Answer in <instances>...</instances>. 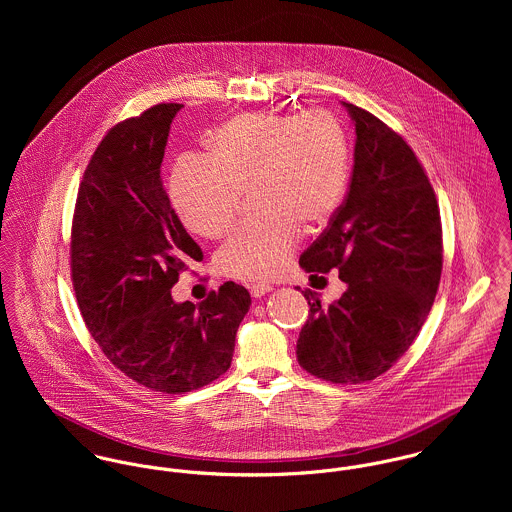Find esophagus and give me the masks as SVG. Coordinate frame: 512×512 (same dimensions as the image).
<instances>
[{
  "instance_id": "esophagus-1",
  "label": "esophagus",
  "mask_w": 512,
  "mask_h": 512,
  "mask_svg": "<svg viewBox=\"0 0 512 512\" xmlns=\"http://www.w3.org/2000/svg\"><path fill=\"white\" fill-rule=\"evenodd\" d=\"M272 290H274V286H270V284H254V286H250V293L254 297H262V295H266V293H270Z\"/></svg>"
}]
</instances>
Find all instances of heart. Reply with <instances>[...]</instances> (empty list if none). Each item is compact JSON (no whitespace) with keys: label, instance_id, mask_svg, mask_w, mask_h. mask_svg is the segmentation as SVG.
<instances>
[{"label":"heart","instance_id":"obj_1","mask_svg":"<svg viewBox=\"0 0 512 512\" xmlns=\"http://www.w3.org/2000/svg\"><path fill=\"white\" fill-rule=\"evenodd\" d=\"M347 183L349 142L333 114L256 112L222 124L209 138V157H181L169 195L187 230L219 238L236 219L244 191L252 189L262 215L232 232L217 264L230 278L272 280L288 268L301 222L331 219Z\"/></svg>","mask_w":512,"mask_h":512}]
</instances>
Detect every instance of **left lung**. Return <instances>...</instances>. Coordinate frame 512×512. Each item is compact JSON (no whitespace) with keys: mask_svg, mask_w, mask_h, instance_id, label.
Masks as SVG:
<instances>
[{"mask_svg":"<svg viewBox=\"0 0 512 512\" xmlns=\"http://www.w3.org/2000/svg\"><path fill=\"white\" fill-rule=\"evenodd\" d=\"M355 124V165L345 203L301 254L317 278L347 284L327 307L311 290L297 361L335 384L372 380L414 343L438 293L443 246L436 193L410 146L363 108L341 102Z\"/></svg>","mask_w":512,"mask_h":512,"instance_id":"left-lung-1","label":"left lung"}]
</instances>
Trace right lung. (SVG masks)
I'll return each mask as SVG.
<instances>
[{
  "mask_svg": "<svg viewBox=\"0 0 512 512\" xmlns=\"http://www.w3.org/2000/svg\"><path fill=\"white\" fill-rule=\"evenodd\" d=\"M183 104H157L114 126L96 147L76 197L71 268L82 319L110 363L163 394L224 374L246 288L226 282L201 301L171 288L203 250L175 215L161 181L171 122Z\"/></svg>",
  "mask_w": 512,
  "mask_h": 512,
  "instance_id": "add662e5",
  "label": "right lung"
}]
</instances>
